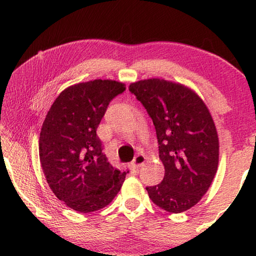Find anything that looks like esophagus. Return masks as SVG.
<instances>
[{
  "instance_id": "1",
  "label": "esophagus",
  "mask_w": 256,
  "mask_h": 256,
  "mask_svg": "<svg viewBox=\"0 0 256 256\" xmlns=\"http://www.w3.org/2000/svg\"><path fill=\"white\" fill-rule=\"evenodd\" d=\"M146 162V156L144 154H138V155L134 157V160H133L132 164L134 168H141L144 164Z\"/></svg>"
}]
</instances>
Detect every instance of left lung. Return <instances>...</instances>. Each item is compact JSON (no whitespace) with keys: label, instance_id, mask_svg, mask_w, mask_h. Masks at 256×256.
Instances as JSON below:
<instances>
[{"label":"left lung","instance_id":"obj_1","mask_svg":"<svg viewBox=\"0 0 256 256\" xmlns=\"http://www.w3.org/2000/svg\"><path fill=\"white\" fill-rule=\"evenodd\" d=\"M128 90L155 125L165 176L147 186L149 198L170 213L192 208L208 192L218 164V138L208 108L184 84L160 78L131 83Z\"/></svg>","mask_w":256,"mask_h":256}]
</instances>
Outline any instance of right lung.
<instances>
[{"label": "right lung", "instance_id": "1", "mask_svg": "<svg viewBox=\"0 0 256 256\" xmlns=\"http://www.w3.org/2000/svg\"><path fill=\"white\" fill-rule=\"evenodd\" d=\"M125 84L94 80L64 88L52 104L40 133V160L52 192L80 213L104 208L128 171L114 168L96 128L110 101Z\"/></svg>", "mask_w": 256, "mask_h": 256}]
</instances>
